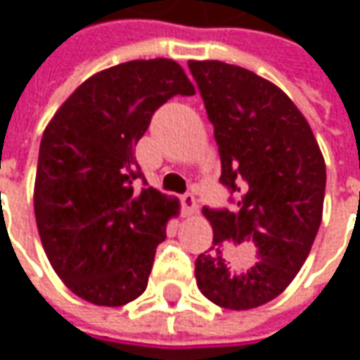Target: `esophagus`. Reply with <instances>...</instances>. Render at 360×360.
Here are the masks:
<instances>
[{"instance_id": "34e87169", "label": "esophagus", "mask_w": 360, "mask_h": 360, "mask_svg": "<svg viewBox=\"0 0 360 360\" xmlns=\"http://www.w3.org/2000/svg\"><path fill=\"white\" fill-rule=\"evenodd\" d=\"M181 202H183V212H185V216H193L196 212V198L195 195H191V193H187V195H183V198H181Z\"/></svg>"}]
</instances>
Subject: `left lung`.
Listing matches in <instances>:
<instances>
[{"instance_id": "obj_1", "label": "left lung", "mask_w": 360, "mask_h": 360, "mask_svg": "<svg viewBox=\"0 0 360 360\" xmlns=\"http://www.w3.org/2000/svg\"><path fill=\"white\" fill-rule=\"evenodd\" d=\"M188 69L214 125L219 181L237 196L233 212L202 208L214 247L196 258V285L218 307L257 309L283 293L309 257L324 208V156L274 82L216 59Z\"/></svg>"}]
</instances>
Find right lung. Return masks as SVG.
<instances>
[{
    "label": "right lung",
    "mask_w": 360,
    "mask_h": 360,
    "mask_svg": "<svg viewBox=\"0 0 360 360\" xmlns=\"http://www.w3.org/2000/svg\"><path fill=\"white\" fill-rule=\"evenodd\" d=\"M195 86L173 59H134L82 82L46 127L34 181L40 241L61 281L98 307L144 293L179 200L142 177L134 146L154 111Z\"/></svg>",
    "instance_id": "1"
}]
</instances>
